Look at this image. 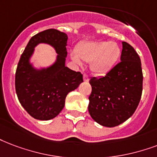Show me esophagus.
<instances>
[{
	"label": "esophagus",
	"mask_w": 157,
	"mask_h": 157,
	"mask_svg": "<svg viewBox=\"0 0 157 157\" xmlns=\"http://www.w3.org/2000/svg\"><path fill=\"white\" fill-rule=\"evenodd\" d=\"M83 80L84 81H89V76L86 74H84L83 75Z\"/></svg>",
	"instance_id": "esophagus-1"
}]
</instances>
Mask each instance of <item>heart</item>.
I'll return each mask as SVG.
<instances>
[{"label": "heart", "instance_id": "1", "mask_svg": "<svg viewBox=\"0 0 157 157\" xmlns=\"http://www.w3.org/2000/svg\"><path fill=\"white\" fill-rule=\"evenodd\" d=\"M120 55L121 49L115 42H86L79 45L76 52L71 53V57L79 64L81 60L90 63V70L103 76L112 70Z\"/></svg>", "mask_w": 157, "mask_h": 157}]
</instances>
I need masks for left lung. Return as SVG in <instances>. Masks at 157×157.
Wrapping results in <instances>:
<instances>
[{"mask_svg": "<svg viewBox=\"0 0 157 157\" xmlns=\"http://www.w3.org/2000/svg\"><path fill=\"white\" fill-rule=\"evenodd\" d=\"M121 62L105 76L90 80L92 91L88 110L94 121L108 128L128 119L138 106L142 92V63L132 47L123 42Z\"/></svg>", "mask_w": 157, "mask_h": 157, "instance_id": "1", "label": "left lung"}]
</instances>
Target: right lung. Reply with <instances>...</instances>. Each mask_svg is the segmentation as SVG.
<instances>
[{"mask_svg":"<svg viewBox=\"0 0 157 157\" xmlns=\"http://www.w3.org/2000/svg\"><path fill=\"white\" fill-rule=\"evenodd\" d=\"M67 35L49 29L33 36L21 55L15 72V90L19 101L28 113L39 120H50L63 110L69 92L83 82V76L65 66ZM39 43L53 46L56 62L48 68L36 69L29 62Z\"/></svg>","mask_w":157,"mask_h":157,"instance_id":"right-lung-1","label":"right lung"}]
</instances>
